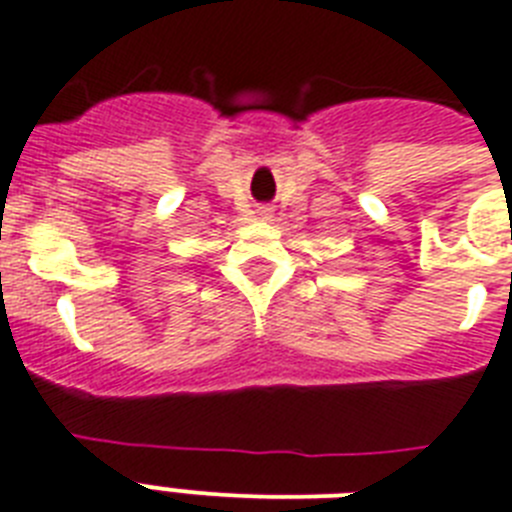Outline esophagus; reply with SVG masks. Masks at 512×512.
<instances>
[{
  "label": "esophagus",
  "instance_id": "obj_1",
  "mask_svg": "<svg viewBox=\"0 0 512 512\" xmlns=\"http://www.w3.org/2000/svg\"><path fill=\"white\" fill-rule=\"evenodd\" d=\"M264 217H266V211H264Z\"/></svg>",
  "mask_w": 512,
  "mask_h": 512
}]
</instances>
